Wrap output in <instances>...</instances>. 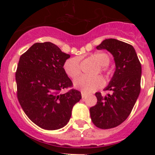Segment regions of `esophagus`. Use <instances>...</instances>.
Here are the masks:
<instances>
[{
	"label": "esophagus",
	"mask_w": 155,
	"mask_h": 155,
	"mask_svg": "<svg viewBox=\"0 0 155 155\" xmlns=\"http://www.w3.org/2000/svg\"><path fill=\"white\" fill-rule=\"evenodd\" d=\"M85 97H86V94L83 93V92H82V98H85Z\"/></svg>",
	"instance_id": "esophagus-1"
}]
</instances>
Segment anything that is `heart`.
<instances>
[{
	"label": "heart",
	"instance_id": "b5f03b06",
	"mask_svg": "<svg viewBox=\"0 0 155 155\" xmlns=\"http://www.w3.org/2000/svg\"><path fill=\"white\" fill-rule=\"evenodd\" d=\"M91 58L96 61L97 63L99 65L102 66L101 70L105 72L107 75L110 73V71L107 70L106 66L109 64L110 61V58L107 53L103 51H97L94 54H92ZM64 69L65 73L70 78H76L79 75L81 72V64L80 59L78 57L70 58L64 62ZM104 80L102 77L97 76L94 77H89L86 76H82L80 77L75 79L73 82V85L76 88L85 92L89 93L94 91L97 90L99 87L104 86Z\"/></svg>",
	"mask_w": 155,
	"mask_h": 155
}]
</instances>
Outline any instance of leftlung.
Here are the masks:
<instances>
[{
	"label": "left lung",
	"mask_w": 155,
	"mask_h": 155,
	"mask_svg": "<svg viewBox=\"0 0 155 155\" xmlns=\"http://www.w3.org/2000/svg\"><path fill=\"white\" fill-rule=\"evenodd\" d=\"M97 49H107L114 58L115 70L104 88L112 94H95L97 104L90 108L92 122L101 129L115 127L130 114L140 93L142 67L131 45L115 39L104 40Z\"/></svg>",
	"instance_id": "left-lung-1"
}]
</instances>
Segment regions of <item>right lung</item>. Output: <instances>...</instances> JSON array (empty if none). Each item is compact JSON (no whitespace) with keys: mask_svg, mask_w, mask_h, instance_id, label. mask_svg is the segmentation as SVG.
I'll use <instances>...</instances> for the list:
<instances>
[{"mask_svg":"<svg viewBox=\"0 0 155 155\" xmlns=\"http://www.w3.org/2000/svg\"><path fill=\"white\" fill-rule=\"evenodd\" d=\"M70 57L54 43L45 42L34 43L19 58L15 73L18 100L27 116L43 129L66 126L73 106L82 98L75 89L60 94L73 85L64 69Z\"/></svg>","mask_w":155,"mask_h":155,"instance_id":"obj_1","label":"right lung"}]
</instances>
